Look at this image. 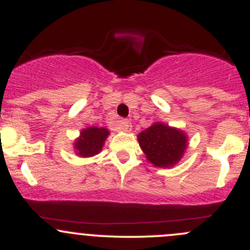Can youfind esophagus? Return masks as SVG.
<instances>
[{"label":"esophagus","instance_id":"34e87169","mask_svg":"<svg viewBox=\"0 0 250 250\" xmlns=\"http://www.w3.org/2000/svg\"><path fill=\"white\" fill-rule=\"evenodd\" d=\"M116 128L121 132H129L132 129V125L128 120H120L116 122Z\"/></svg>","mask_w":250,"mask_h":250}]
</instances>
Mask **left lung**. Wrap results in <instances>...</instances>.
I'll return each mask as SVG.
<instances>
[{"label":"left lung","instance_id":"obj_1","mask_svg":"<svg viewBox=\"0 0 250 250\" xmlns=\"http://www.w3.org/2000/svg\"><path fill=\"white\" fill-rule=\"evenodd\" d=\"M139 145L146 160L155 167L170 168L183 158L188 148V134L184 130L155 122L138 134Z\"/></svg>","mask_w":250,"mask_h":250}]
</instances>
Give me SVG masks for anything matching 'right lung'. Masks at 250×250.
I'll list each match as a JSON object with an SVG mask.
<instances>
[{"instance_id": "obj_1", "label": "right lung", "mask_w": 250, "mask_h": 250, "mask_svg": "<svg viewBox=\"0 0 250 250\" xmlns=\"http://www.w3.org/2000/svg\"><path fill=\"white\" fill-rule=\"evenodd\" d=\"M110 132L105 127H87L81 130L80 137L74 141L75 153L80 157H93L103 150Z\"/></svg>"}]
</instances>
